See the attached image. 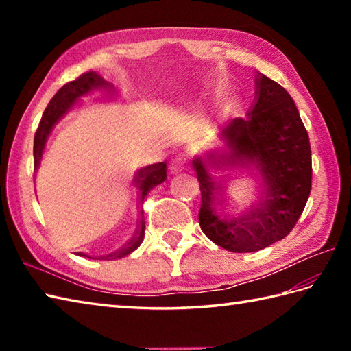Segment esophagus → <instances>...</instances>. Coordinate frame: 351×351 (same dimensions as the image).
<instances>
[{"label":"esophagus","mask_w":351,"mask_h":351,"mask_svg":"<svg viewBox=\"0 0 351 351\" xmlns=\"http://www.w3.org/2000/svg\"><path fill=\"white\" fill-rule=\"evenodd\" d=\"M184 164H185L184 156H176V158L171 161L169 166L170 173H180V171L184 170Z\"/></svg>","instance_id":"esophagus-1"}]
</instances>
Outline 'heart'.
Here are the masks:
<instances>
[{
  "mask_svg": "<svg viewBox=\"0 0 351 351\" xmlns=\"http://www.w3.org/2000/svg\"><path fill=\"white\" fill-rule=\"evenodd\" d=\"M220 90H219V88H213V90L210 92L211 95H217ZM228 107H230V104H228Z\"/></svg>",
  "mask_w": 351,
  "mask_h": 351,
  "instance_id": "heart-1",
  "label": "heart"
}]
</instances>
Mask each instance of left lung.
I'll list each match as a JSON object with an SVG mask.
<instances>
[{"instance_id": "left-lung-1", "label": "left lung", "mask_w": 351, "mask_h": 351, "mask_svg": "<svg viewBox=\"0 0 351 351\" xmlns=\"http://www.w3.org/2000/svg\"><path fill=\"white\" fill-rule=\"evenodd\" d=\"M256 102L247 119L237 117L223 130L229 152L193 160L200 195L199 225L220 247L235 253L258 252L285 238L302 215L312 185L308 131L289 93L265 75L256 78ZM255 163L263 180L258 202L245 216L229 219L218 213L221 186L207 171Z\"/></svg>"}]
</instances>
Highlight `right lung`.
I'll return each instance as SVG.
<instances>
[{
    "mask_svg": "<svg viewBox=\"0 0 351 351\" xmlns=\"http://www.w3.org/2000/svg\"><path fill=\"white\" fill-rule=\"evenodd\" d=\"M99 87H108L107 81H104L102 77H99L96 72L88 71L83 75H80L77 80L69 81L66 83L60 90H58L54 98L51 99L48 104V107L45 108L42 119L39 122V126H37L36 134H34V147H33V154H34V170L39 167V162L42 160V152L45 147V141H47L49 132L52 130L54 123L60 119L66 111H68L72 104L75 102L80 96H83L88 92L95 90V88ZM166 162H156L151 164V166H146L143 169H140L137 171L136 178H134V182L137 184L138 187V204H140V220H138V228L136 230V234L132 235L131 240L126 243L122 249H119L114 253H110L107 256H102L104 259H119L123 258L126 255H130L131 252L136 250L138 245L143 241L145 237V217H143V208H141V204H143L145 196L151 191L155 185L161 184L164 180H166ZM80 256H86L84 253H78Z\"/></svg>",
    "mask_w": 351,
    "mask_h": 351,
    "instance_id": "add662e5",
    "label": "right lung"
}]
</instances>
